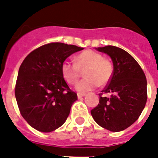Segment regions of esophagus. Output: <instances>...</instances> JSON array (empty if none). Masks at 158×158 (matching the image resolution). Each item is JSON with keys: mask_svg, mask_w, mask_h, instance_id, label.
<instances>
[{"mask_svg": "<svg viewBox=\"0 0 158 158\" xmlns=\"http://www.w3.org/2000/svg\"><path fill=\"white\" fill-rule=\"evenodd\" d=\"M86 95L85 94H77V96H78V98H83V97H84Z\"/></svg>", "mask_w": 158, "mask_h": 158, "instance_id": "1", "label": "esophagus"}]
</instances>
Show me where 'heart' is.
I'll return each mask as SVG.
<instances>
[{"label": "heart", "instance_id": "obj_1", "mask_svg": "<svg viewBox=\"0 0 158 158\" xmlns=\"http://www.w3.org/2000/svg\"><path fill=\"white\" fill-rule=\"evenodd\" d=\"M61 74L69 84H74L84 72L86 79L79 81L75 86L78 92L85 93L96 89L99 85H106L113 74L112 63L103 56L93 50L84 51L74 59V63L65 60L61 64Z\"/></svg>", "mask_w": 158, "mask_h": 158}]
</instances>
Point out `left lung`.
<instances>
[{"mask_svg": "<svg viewBox=\"0 0 158 158\" xmlns=\"http://www.w3.org/2000/svg\"><path fill=\"white\" fill-rule=\"evenodd\" d=\"M110 57L113 74L102 93L110 94V98L100 95L99 103L91 110L98 125L104 129L119 132L127 129L138 120L147 102V79L135 58L115 46L95 48Z\"/></svg>", "mask_w": 158, "mask_h": 158, "instance_id": "left-lung-1", "label": "left lung"}]
</instances>
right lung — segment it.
<instances>
[{"label":"right lung","mask_w":158,"mask_h":158,"mask_svg":"<svg viewBox=\"0 0 158 158\" xmlns=\"http://www.w3.org/2000/svg\"><path fill=\"white\" fill-rule=\"evenodd\" d=\"M83 49L62 43H49L33 51L22 62L15 98L22 116L35 130L52 132L65 122L78 97L64 81L61 64Z\"/></svg>","instance_id":"obj_1"}]
</instances>
